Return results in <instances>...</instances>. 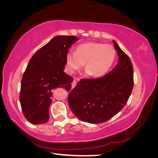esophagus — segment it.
I'll use <instances>...</instances> for the list:
<instances>
[{"label":"esophagus","mask_w":158,"mask_h":158,"mask_svg":"<svg viewBox=\"0 0 158 158\" xmlns=\"http://www.w3.org/2000/svg\"><path fill=\"white\" fill-rule=\"evenodd\" d=\"M76 84H77V82H76V80H74L73 82V83H72V89H73L76 86Z\"/></svg>","instance_id":"esophagus-1"}]
</instances>
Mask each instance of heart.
Returning a JSON list of instances; mask_svg holds the SVG:
<instances>
[{"label": "heart", "instance_id": "heart-1", "mask_svg": "<svg viewBox=\"0 0 158 158\" xmlns=\"http://www.w3.org/2000/svg\"><path fill=\"white\" fill-rule=\"evenodd\" d=\"M116 57V51L111 45L88 42L78 45L75 52L66 55V61L69 70L73 73L85 64L87 73L94 77L106 74L111 67Z\"/></svg>", "mask_w": 158, "mask_h": 158}]
</instances>
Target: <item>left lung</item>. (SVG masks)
<instances>
[{"label": "left lung", "mask_w": 158, "mask_h": 158, "mask_svg": "<svg viewBox=\"0 0 158 158\" xmlns=\"http://www.w3.org/2000/svg\"><path fill=\"white\" fill-rule=\"evenodd\" d=\"M113 42L118 56L115 67L102 77L81 79L69 94L70 109L84 122L98 124L107 121L124 107L132 93V62L117 43Z\"/></svg>", "instance_id": "1"}]
</instances>
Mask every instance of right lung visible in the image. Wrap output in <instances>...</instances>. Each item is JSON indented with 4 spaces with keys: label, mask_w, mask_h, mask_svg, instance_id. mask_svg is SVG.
Instances as JSON below:
<instances>
[{
    "label": "right lung",
    "mask_w": 158,
    "mask_h": 158,
    "mask_svg": "<svg viewBox=\"0 0 158 158\" xmlns=\"http://www.w3.org/2000/svg\"><path fill=\"white\" fill-rule=\"evenodd\" d=\"M75 36L59 35L37 50L23 74L20 102L23 115L33 125L49 121L52 89H71L73 77L64 73L66 57Z\"/></svg>",
    "instance_id": "obj_1"
}]
</instances>
